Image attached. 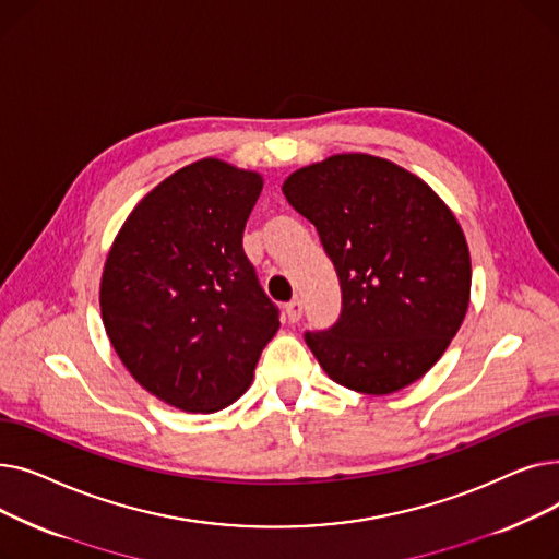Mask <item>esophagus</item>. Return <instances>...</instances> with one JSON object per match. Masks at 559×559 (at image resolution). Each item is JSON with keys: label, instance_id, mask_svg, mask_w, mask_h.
Wrapping results in <instances>:
<instances>
[{"label": "esophagus", "instance_id": "obj_1", "mask_svg": "<svg viewBox=\"0 0 559 559\" xmlns=\"http://www.w3.org/2000/svg\"><path fill=\"white\" fill-rule=\"evenodd\" d=\"M285 314L292 321V324H297L304 314V301L301 299H292L289 304H285Z\"/></svg>", "mask_w": 559, "mask_h": 559}]
</instances>
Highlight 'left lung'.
I'll use <instances>...</instances> for the list:
<instances>
[{
  "label": "left lung",
  "instance_id": "obj_1",
  "mask_svg": "<svg viewBox=\"0 0 559 559\" xmlns=\"http://www.w3.org/2000/svg\"><path fill=\"white\" fill-rule=\"evenodd\" d=\"M283 194L314 224L335 264L342 312L306 344L335 383L392 394L447 350L468 308L464 233L430 186L367 154H337L289 174Z\"/></svg>",
  "mask_w": 559,
  "mask_h": 559
}]
</instances>
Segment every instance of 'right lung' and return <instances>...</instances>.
Returning <instances> with one entry per match:
<instances>
[{"mask_svg":"<svg viewBox=\"0 0 559 559\" xmlns=\"http://www.w3.org/2000/svg\"><path fill=\"white\" fill-rule=\"evenodd\" d=\"M262 179L217 158L146 194L108 251L99 306L138 383L186 413H217L251 385L276 304L242 249Z\"/></svg>","mask_w":559,"mask_h":559,"instance_id":"obj_1","label":"right lung"}]
</instances>
